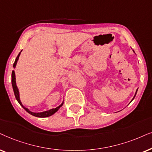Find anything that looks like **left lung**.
Returning a JSON list of instances; mask_svg holds the SVG:
<instances>
[{
    "instance_id": "obj_1",
    "label": "left lung",
    "mask_w": 152,
    "mask_h": 152,
    "mask_svg": "<svg viewBox=\"0 0 152 152\" xmlns=\"http://www.w3.org/2000/svg\"><path fill=\"white\" fill-rule=\"evenodd\" d=\"M136 93H137V91H136V92H135V96H134V97H133V99L132 100H131V102H132V101L133 100V99H134L135 98V95H136Z\"/></svg>"
}]
</instances>
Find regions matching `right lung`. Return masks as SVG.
Instances as JSON below:
<instances>
[{
	"label": "right lung",
	"mask_w": 152,
	"mask_h": 152,
	"mask_svg": "<svg viewBox=\"0 0 152 152\" xmlns=\"http://www.w3.org/2000/svg\"><path fill=\"white\" fill-rule=\"evenodd\" d=\"M21 52L19 53V55L17 56V58H16V60H15V63H14V64H13V67L15 68L16 65H17V61H18V60H19V58L20 54H21ZM12 88H13V90H14V93H15V97H16V99H17V102L19 103V104L21 105V106L23 107V108L25 109V110L27 111V112L29 113V114L33 115V116H35V117H49V116H50V115H53L56 112H57V111L59 110V108H60V107H61L62 105H63V102H62V104H60L59 106L57 107V108H52V109H50V110H49L44 111V112H42V113H33V112H31V111L29 110V109L27 108H26V107H24L23 105H22L21 100H20L19 91V89H18V88H17V84H16V78H15V71H12Z\"/></svg>",
	"instance_id": "right-lung-1"
}]
</instances>
